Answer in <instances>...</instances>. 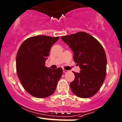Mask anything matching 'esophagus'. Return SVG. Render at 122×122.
Masks as SVG:
<instances>
[{
	"label": "esophagus",
	"instance_id": "34e87169",
	"mask_svg": "<svg viewBox=\"0 0 122 122\" xmlns=\"http://www.w3.org/2000/svg\"><path fill=\"white\" fill-rule=\"evenodd\" d=\"M63 72H64V73H67V72H68V71H67V70H66V69H63Z\"/></svg>",
	"mask_w": 122,
	"mask_h": 122
}]
</instances>
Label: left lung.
<instances>
[{
  "mask_svg": "<svg viewBox=\"0 0 122 122\" xmlns=\"http://www.w3.org/2000/svg\"><path fill=\"white\" fill-rule=\"evenodd\" d=\"M61 39L73 51V61L80 67L70 84L73 93L80 98H90L100 89L106 76L107 58L103 47L85 32L62 36Z\"/></svg>",
  "mask_w": 122,
  "mask_h": 122,
  "instance_id": "left-lung-1",
  "label": "left lung"
}]
</instances>
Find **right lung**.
Instances as JSON below:
<instances>
[{
  "mask_svg": "<svg viewBox=\"0 0 122 122\" xmlns=\"http://www.w3.org/2000/svg\"><path fill=\"white\" fill-rule=\"evenodd\" d=\"M59 37L37 36L25 40L16 55V73L25 91L36 98H46L55 92L61 76V67L45 66L51 46Z\"/></svg>",
  "mask_w": 122,
  "mask_h": 122,
  "instance_id": "right-lung-1",
  "label": "right lung"
}]
</instances>
